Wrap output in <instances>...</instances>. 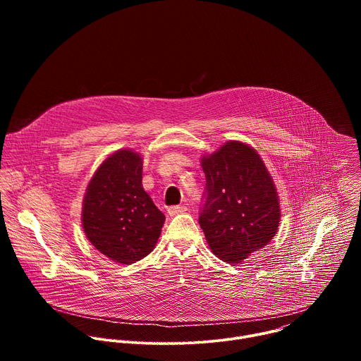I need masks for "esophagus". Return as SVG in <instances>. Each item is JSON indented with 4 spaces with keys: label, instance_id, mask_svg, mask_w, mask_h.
Here are the masks:
<instances>
[{
    "label": "esophagus",
    "instance_id": "34e87169",
    "mask_svg": "<svg viewBox=\"0 0 361 361\" xmlns=\"http://www.w3.org/2000/svg\"><path fill=\"white\" fill-rule=\"evenodd\" d=\"M187 205H171V207H169V214L170 216H177V214H181L184 212H187Z\"/></svg>",
    "mask_w": 361,
    "mask_h": 361
}]
</instances>
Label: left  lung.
Here are the masks:
<instances>
[{"instance_id":"left-lung-1","label":"left lung","mask_w":361,"mask_h":361,"mask_svg":"<svg viewBox=\"0 0 361 361\" xmlns=\"http://www.w3.org/2000/svg\"><path fill=\"white\" fill-rule=\"evenodd\" d=\"M201 166L200 227L219 259L241 263L277 233L280 205L273 178L255 149L240 141L226 142Z\"/></svg>"}]
</instances>
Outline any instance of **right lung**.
Segmentation results:
<instances>
[{"mask_svg":"<svg viewBox=\"0 0 361 361\" xmlns=\"http://www.w3.org/2000/svg\"><path fill=\"white\" fill-rule=\"evenodd\" d=\"M142 159L120 149L91 178L82 205V227L91 244L113 262L135 263L156 245L166 216L142 188Z\"/></svg>","mask_w":361,"mask_h":361,"instance_id":"right-lung-1","label":"right lung"}]
</instances>
